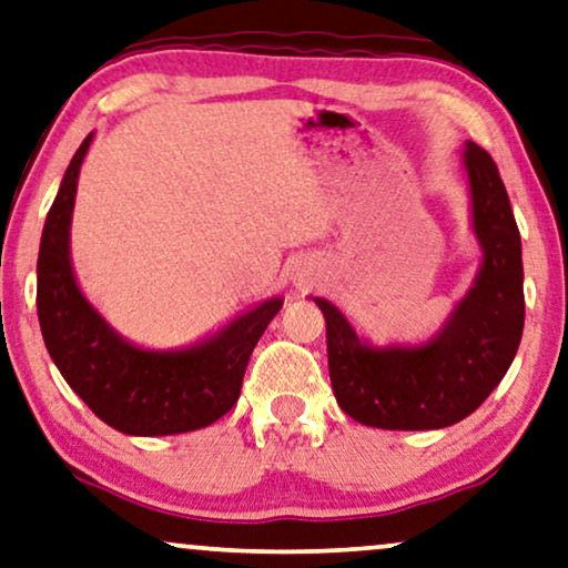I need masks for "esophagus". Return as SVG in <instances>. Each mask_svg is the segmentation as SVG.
I'll list each match as a JSON object with an SVG mask.
<instances>
[{
    "mask_svg": "<svg viewBox=\"0 0 568 568\" xmlns=\"http://www.w3.org/2000/svg\"><path fill=\"white\" fill-rule=\"evenodd\" d=\"M296 285H298V288H301V285H306V280H298V283H296Z\"/></svg>",
    "mask_w": 568,
    "mask_h": 568,
    "instance_id": "1",
    "label": "esophagus"
}]
</instances>
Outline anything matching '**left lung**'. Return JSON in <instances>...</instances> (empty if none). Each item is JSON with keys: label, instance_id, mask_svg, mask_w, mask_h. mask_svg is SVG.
<instances>
[{"label": "left lung", "instance_id": "1", "mask_svg": "<svg viewBox=\"0 0 568 568\" xmlns=\"http://www.w3.org/2000/svg\"><path fill=\"white\" fill-rule=\"evenodd\" d=\"M463 165L480 267L436 335L415 345H374L358 337L335 304L314 296L327 322L332 392L337 405L363 426H455L486 403L517 355L525 327L517 221L494 158L467 140Z\"/></svg>", "mask_w": 568, "mask_h": 568}]
</instances>
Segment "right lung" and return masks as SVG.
I'll return each mask as SVG.
<instances>
[{
	"instance_id": "1",
	"label": "right lung",
	"mask_w": 568,
	"mask_h": 568,
	"mask_svg": "<svg viewBox=\"0 0 568 568\" xmlns=\"http://www.w3.org/2000/svg\"><path fill=\"white\" fill-rule=\"evenodd\" d=\"M95 134L67 165L38 248V322L64 382L103 423L126 436L205 428L236 405L246 363L283 298L272 296L192 345L155 351L126 339L82 293L70 229L78 179Z\"/></svg>"
}]
</instances>
